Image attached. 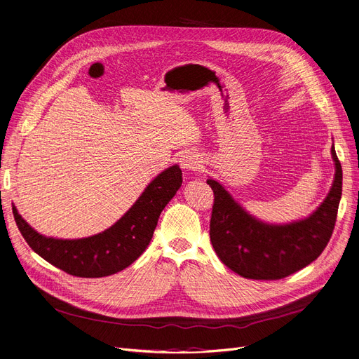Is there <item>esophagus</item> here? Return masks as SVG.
I'll return each mask as SVG.
<instances>
[{"label": "esophagus", "instance_id": "obj_1", "mask_svg": "<svg viewBox=\"0 0 359 359\" xmlns=\"http://www.w3.org/2000/svg\"><path fill=\"white\" fill-rule=\"evenodd\" d=\"M181 168L185 170H197L202 168V159L196 154V153H185L184 156H181Z\"/></svg>", "mask_w": 359, "mask_h": 359}]
</instances>
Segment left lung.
I'll list each match as a JSON object with an SVG mask.
<instances>
[{
	"label": "left lung",
	"instance_id": "1",
	"mask_svg": "<svg viewBox=\"0 0 359 359\" xmlns=\"http://www.w3.org/2000/svg\"><path fill=\"white\" fill-rule=\"evenodd\" d=\"M336 177L321 206L309 218L289 225H268L252 218L213 180L210 241L219 259L250 280H280L313 262L325 249L336 225L341 196V166L334 147Z\"/></svg>",
	"mask_w": 359,
	"mask_h": 359
}]
</instances>
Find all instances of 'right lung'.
<instances>
[{"label": "right lung", "instance_id": "obj_1", "mask_svg": "<svg viewBox=\"0 0 359 359\" xmlns=\"http://www.w3.org/2000/svg\"><path fill=\"white\" fill-rule=\"evenodd\" d=\"M182 184L175 165L157 175L134 206L106 231L79 240H59L38 234L13 206L14 221L31 249L42 259L70 276L107 277L130 266L146 250L162 210Z\"/></svg>", "mask_w": 359, "mask_h": 359}]
</instances>
